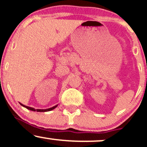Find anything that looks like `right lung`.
<instances>
[{
	"label": "right lung",
	"mask_w": 147,
	"mask_h": 147,
	"mask_svg": "<svg viewBox=\"0 0 147 147\" xmlns=\"http://www.w3.org/2000/svg\"><path fill=\"white\" fill-rule=\"evenodd\" d=\"M20 104H21V103H20ZM21 105H22V106H24V107L26 108V109H29V110H30V111H37V112H45V111H52V110H53V109H55V108H56L57 106H57H53V107L50 108V109H45V110H41V109H33V108L29 107V106H24V105H23V104H21Z\"/></svg>",
	"instance_id": "right-lung-1"
}]
</instances>
